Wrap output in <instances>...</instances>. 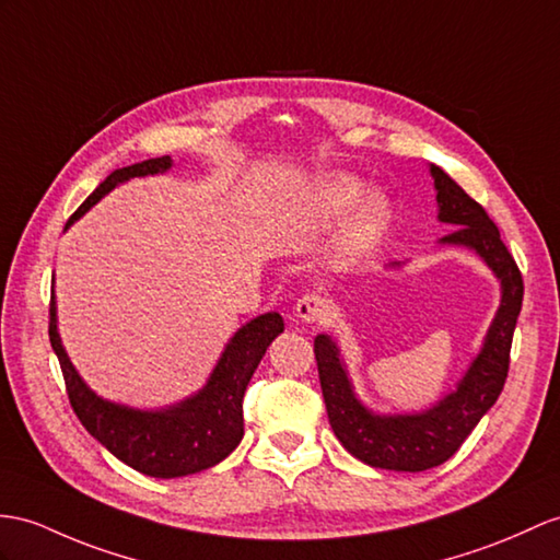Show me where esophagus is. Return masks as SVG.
<instances>
[{
	"label": "esophagus",
	"mask_w": 560,
	"mask_h": 560,
	"mask_svg": "<svg viewBox=\"0 0 560 560\" xmlns=\"http://www.w3.org/2000/svg\"><path fill=\"white\" fill-rule=\"evenodd\" d=\"M294 313L302 323H320L327 318V313H330V304H327V299H323L320 294H304L296 302Z\"/></svg>",
	"instance_id": "34e87169"
}]
</instances>
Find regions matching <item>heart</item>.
I'll use <instances>...</instances> for the list:
<instances>
[{
    "mask_svg": "<svg viewBox=\"0 0 560 560\" xmlns=\"http://www.w3.org/2000/svg\"><path fill=\"white\" fill-rule=\"evenodd\" d=\"M363 187V180H359L357 175L335 173L318 183L313 201H316L318 213L327 218L342 215L353 203L349 233L357 242L368 244L383 233L389 221V199L380 189H371V192L361 195Z\"/></svg>",
    "mask_w": 560,
    "mask_h": 560,
    "instance_id": "heart-1",
    "label": "heart"
}]
</instances>
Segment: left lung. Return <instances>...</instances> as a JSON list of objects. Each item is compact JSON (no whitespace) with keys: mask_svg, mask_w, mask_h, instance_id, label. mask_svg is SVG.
Returning a JSON list of instances; mask_svg holds the SVG:
<instances>
[{"mask_svg":"<svg viewBox=\"0 0 560 560\" xmlns=\"http://www.w3.org/2000/svg\"><path fill=\"white\" fill-rule=\"evenodd\" d=\"M430 175L438 192V221L456 228L440 240V247H460L480 256L501 284L494 320L456 389L422 411L375 413L353 389L335 339L330 335L313 339L327 418L337 440L365 466L397 472H420L442 466L497 404L509 375L513 330L523 306V276L506 244L501 242L492 218L434 163H430ZM401 266L404 261H392L385 268Z\"/></svg>","mask_w":560,"mask_h":560,"instance_id":"left-lung-1","label":"left lung"}]
</instances>
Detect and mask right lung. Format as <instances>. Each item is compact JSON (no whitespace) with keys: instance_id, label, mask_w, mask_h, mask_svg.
Instances as JSON below:
<instances>
[{"instance_id":"1","label":"right lung","mask_w":560,"mask_h":560,"mask_svg":"<svg viewBox=\"0 0 560 560\" xmlns=\"http://www.w3.org/2000/svg\"><path fill=\"white\" fill-rule=\"evenodd\" d=\"M171 168L173 159L159 156L114 171L80 203V209L68 218L63 230L80 221L114 187L132 180V177L159 175ZM282 330L284 323L278 311L261 313V316L244 323L228 339L221 359L199 392L163 408H132L100 397L80 377L61 342L54 290L49 304V342L61 363L66 392L75 416L92 438L106 446L118 460L142 475L161 477V480L201 472L235 452L244 434V392H247L249 380L261 363L266 349Z\"/></svg>"}]
</instances>
